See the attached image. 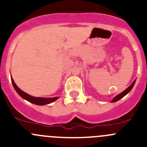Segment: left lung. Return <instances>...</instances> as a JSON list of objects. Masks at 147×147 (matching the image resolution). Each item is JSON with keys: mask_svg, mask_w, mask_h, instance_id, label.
<instances>
[{"mask_svg": "<svg viewBox=\"0 0 147 147\" xmlns=\"http://www.w3.org/2000/svg\"><path fill=\"white\" fill-rule=\"evenodd\" d=\"M135 82H136V80H134V82H132V84H131V85H130L129 87H128V88H127V89H126L125 90H124V91H123L122 92H121V93H120V94H118V95H117L116 97H115V98H114L113 100H112V102H115L118 101V100H119L120 99H121V98H122L123 97H124V96H125L126 94H128V93L130 91H131V89L133 88V87H134V83H135Z\"/></svg>", "mask_w": 147, "mask_h": 147, "instance_id": "obj_1", "label": "left lung"}]
</instances>
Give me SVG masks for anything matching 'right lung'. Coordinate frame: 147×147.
<instances>
[{"label":"right lung","mask_w":147,"mask_h":147,"mask_svg":"<svg viewBox=\"0 0 147 147\" xmlns=\"http://www.w3.org/2000/svg\"><path fill=\"white\" fill-rule=\"evenodd\" d=\"M11 82L12 84H13V87L15 88L16 91L17 92L18 94L21 97H23V99L26 100L27 101L31 102L32 104H35V105H47V104H50L53 102L54 101H55L56 100L59 98L58 97H51V98H42V97H32V96L29 95L27 93L24 92L23 91H22L20 88H18L17 85L15 83L14 80H13V78H11Z\"/></svg>","instance_id":"right-lung-1"}]
</instances>
